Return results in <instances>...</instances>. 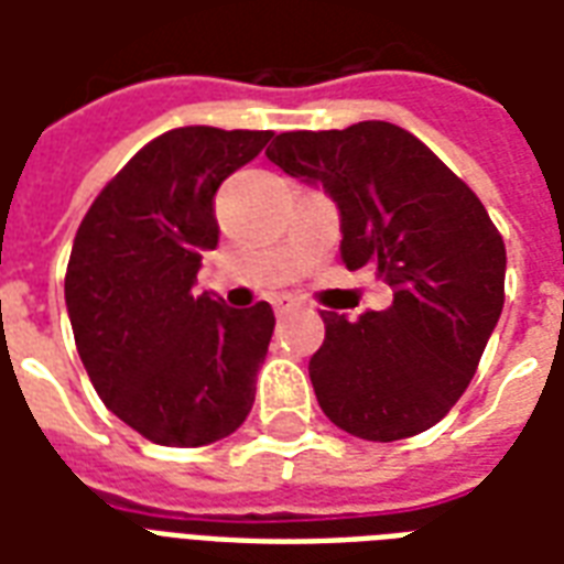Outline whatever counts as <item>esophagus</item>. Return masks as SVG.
Returning a JSON list of instances; mask_svg holds the SVG:
<instances>
[{
    "label": "esophagus",
    "mask_w": 564,
    "mask_h": 564,
    "mask_svg": "<svg viewBox=\"0 0 564 564\" xmlns=\"http://www.w3.org/2000/svg\"><path fill=\"white\" fill-rule=\"evenodd\" d=\"M271 305H274V314H281L283 317V314H290V311H299V307H302V302H299V299H293V295H278Z\"/></svg>",
    "instance_id": "obj_1"
}]
</instances>
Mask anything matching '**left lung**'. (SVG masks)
<instances>
[{
	"instance_id": "8db88e82",
	"label": "left lung",
	"mask_w": 564,
	"mask_h": 564,
	"mask_svg": "<svg viewBox=\"0 0 564 564\" xmlns=\"http://www.w3.org/2000/svg\"><path fill=\"white\" fill-rule=\"evenodd\" d=\"M265 156L326 189L344 265L392 286L387 311H323L326 338L307 366L323 414L366 441L432 429L468 390L505 307V241L480 198L383 120L281 132Z\"/></svg>"
}]
</instances>
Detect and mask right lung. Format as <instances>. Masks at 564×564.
<instances>
[{
	"label": "right lung",
	"instance_id": "add662e5",
	"mask_svg": "<svg viewBox=\"0 0 564 564\" xmlns=\"http://www.w3.org/2000/svg\"><path fill=\"white\" fill-rule=\"evenodd\" d=\"M271 132L181 127L132 156L80 220L66 307L105 408L162 447H205L245 423L269 354V302L229 307L193 283L217 247L214 196Z\"/></svg>",
	"mask_w": 564,
	"mask_h": 564
}]
</instances>
